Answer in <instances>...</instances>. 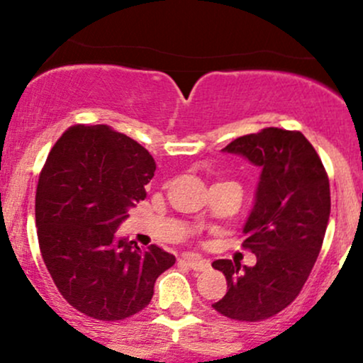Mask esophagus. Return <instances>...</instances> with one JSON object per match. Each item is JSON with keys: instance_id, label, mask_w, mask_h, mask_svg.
<instances>
[{"instance_id": "obj_1", "label": "esophagus", "mask_w": 363, "mask_h": 363, "mask_svg": "<svg viewBox=\"0 0 363 363\" xmlns=\"http://www.w3.org/2000/svg\"><path fill=\"white\" fill-rule=\"evenodd\" d=\"M181 262H184L186 266H189L194 272H205V269H208V266H210V262L199 256H182Z\"/></svg>"}]
</instances>
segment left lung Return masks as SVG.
Masks as SVG:
<instances>
[{
    "mask_svg": "<svg viewBox=\"0 0 363 363\" xmlns=\"http://www.w3.org/2000/svg\"><path fill=\"white\" fill-rule=\"evenodd\" d=\"M261 169L254 205L244 223V247L256 264L213 261L227 278L220 314L256 323L285 309L301 294L318 259L329 222V179L314 147L298 131L266 128L227 145Z\"/></svg>",
    "mask_w": 363,
    "mask_h": 363,
    "instance_id": "8db88e82",
    "label": "left lung"
}]
</instances>
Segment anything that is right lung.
<instances>
[{"label":"right lung","instance_id":"right-lung-1","mask_svg":"<svg viewBox=\"0 0 363 363\" xmlns=\"http://www.w3.org/2000/svg\"><path fill=\"white\" fill-rule=\"evenodd\" d=\"M153 174L147 150L106 124L69 128L45 160L35 194L40 254L62 297L89 318L135 315L176 262L116 234Z\"/></svg>","mask_w":363,"mask_h":363}]
</instances>
